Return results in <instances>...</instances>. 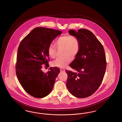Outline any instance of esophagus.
<instances>
[{
	"label": "esophagus",
	"instance_id": "obj_1",
	"mask_svg": "<svg viewBox=\"0 0 122 122\" xmlns=\"http://www.w3.org/2000/svg\"><path fill=\"white\" fill-rule=\"evenodd\" d=\"M65 71V70L64 69V68H61L60 69V71H62V72H64Z\"/></svg>",
	"mask_w": 122,
	"mask_h": 122
}]
</instances>
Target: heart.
<instances>
[{
  "label": "heart",
  "mask_w": 122,
  "mask_h": 122,
  "mask_svg": "<svg viewBox=\"0 0 122 122\" xmlns=\"http://www.w3.org/2000/svg\"><path fill=\"white\" fill-rule=\"evenodd\" d=\"M55 45L58 50L63 49L62 58H57L52 62L53 66L64 68L78 55L81 49L79 39L75 36L66 35L61 36L55 41ZM49 56L54 58L56 54V49L54 45L50 44L48 48Z\"/></svg>",
  "instance_id": "b5f03b06"
}]
</instances>
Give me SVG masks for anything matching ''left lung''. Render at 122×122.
<instances>
[{"instance_id":"obj_1","label":"left lung","mask_w":122,"mask_h":122,"mask_svg":"<svg viewBox=\"0 0 122 122\" xmlns=\"http://www.w3.org/2000/svg\"><path fill=\"white\" fill-rule=\"evenodd\" d=\"M68 32L77 36L81 43L79 53L69 66L75 72L66 70V86L70 93L78 98L93 94L100 86L106 69L105 51L94 34L86 29Z\"/></svg>"}]
</instances>
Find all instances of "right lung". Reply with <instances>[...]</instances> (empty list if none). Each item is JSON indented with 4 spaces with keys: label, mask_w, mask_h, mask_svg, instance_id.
Returning <instances> with one entry per match:
<instances>
[{
    "label": "right lung",
    "mask_w": 122,
    "mask_h": 122,
    "mask_svg": "<svg viewBox=\"0 0 122 122\" xmlns=\"http://www.w3.org/2000/svg\"><path fill=\"white\" fill-rule=\"evenodd\" d=\"M62 31L51 28H34L21 41L18 49L16 73L18 80L29 95L38 98L44 97L52 91L59 68L50 67L46 73L42 65L49 66L48 48Z\"/></svg>",
    "instance_id": "right-lung-1"
}]
</instances>
